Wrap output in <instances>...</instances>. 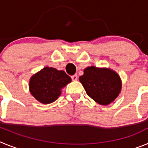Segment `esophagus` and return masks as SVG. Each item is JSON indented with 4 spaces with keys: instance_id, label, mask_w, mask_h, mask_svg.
Masks as SVG:
<instances>
[{
    "instance_id": "obj_1",
    "label": "esophagus",
    "mask_w": 148,
    "mask_h": 148,
    "mask_svg": "<svg viewBox=\"0 0 148 148\" xmlns=\"http://www.w3.org/2000/svg\"><path fill=\"white\" fill-rule=\"evenodd\" d=\"M72 80L73 81H77L78 80V75H73L71 76Z\"/></svg>"
}]
</instances>
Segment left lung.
<instances>
[{"mask_svg": "<svg viewBox=\"0 0 148 148\" xmlns=\"http://www.w3.org/2000/svg\"><path fill=\"white\" fill-rule=\"evenodd\" d=\"M79 81L87 95L95 102L108 105L114 101L121 92L122 83L118 73L107 67L87 66Z\"/></svg>", "mask_w": 148, "mask_h": 148, "instance_id": "1", "label": "left lung"}]
</instances>
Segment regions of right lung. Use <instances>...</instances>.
Listing matches in <instances>:
<instances>
[{
    "instance_id": "add662e5",
    "label": "right lung",
    "mask_w": 148,
    "mask_h": 148,
    "mask_svg": "<svg viewBox=\"0 0 148 148\" xmlns=\"http://www.w3.org/2000/svg\"><path fill=\"white\" fill-rule=\"evenodd\" d=\"M71 82V78L64 71L45 66L30 78L29 89L36 100L48 104L57 100L62 89Z\"/></svg>"
}]
</instances>
